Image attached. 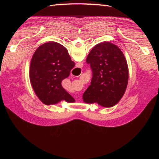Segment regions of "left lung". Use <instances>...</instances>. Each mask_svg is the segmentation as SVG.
I'll list each match as a JSON object with an SVG mask.
<instances>
[{
  "label": "left lung",
  "instance_id": "8db88e82",
  "mask_svg": "<svg viewBox=\"0 0 159 159\" xmlns=\"http://www.w3.org/2000/svg\"><path fill=\"white\" fill-rule=\"evenodd\" d=\"M86 62L92 70L91 85L83 95L84 102L111 107L122 98L128 84L129 69L122 51L104 42L95 46Z\"/></svg>",
  "mask_w": 159,
  "mask_h": 159
}]
</instances>
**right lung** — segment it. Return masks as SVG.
<instances>
[{
  "label": "right lung",
  "instance_id": "right-lung-1",
  "mask_svg": "<svg viewBox=\"0 0 159 159\" xmlns=\"http://www.w3.org/2000/svg\"><path fill=\"white\" fill-rule=\"evenodd\" d=\"M74 66L68 50L59 43L46 42L38 48L32 57L29 75L32 88L43 103L75 102L61 85Z\"/></svg>",
  "mask_w": 159,
  "mask_h": 159
}]
</instances>
